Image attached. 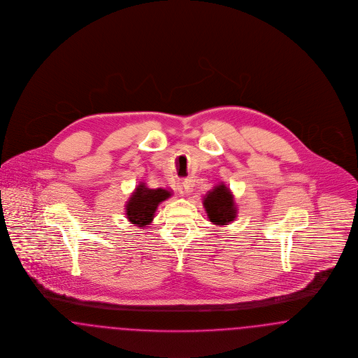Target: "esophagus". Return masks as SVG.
Segmentation results:
<instances>
[{"label": "esophagus", "mask_w": 358, "mask_h": 358, "mask_svg": "<svg viewBox=\"0 0 358 358\" xmlns=\"http://www.w3.org/2000/svg\"><path fill=\"white\" fill-rule=\"evenodd\" d=\"M176 189H178V194H179V195H188V194H189V191H191L188 180H182V182H179Z\"/></svg>", "instance_id": "34e87169"}]
</instances>
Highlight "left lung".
I'll return each mask as SVG.
<instances>
[{"label":"left lung","instance_id":"1","mask_svg":"<svg viewBox=\"0 0 358 358\" xmlns=\"http://www.w3.org/2000/svg\"><path fill=\"white\" fill-rule=\"evenodd\" d=\"M207 217L214 225H229L237 217L233 194L224 183L210 189L203 198Z\"/></svg>","mask_w":358,"mask_h":358}]
</instances>
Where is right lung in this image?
<instances>
[{
    "instance_id": "obj_1",
    "label": "right lung",
    "mask_w": 358,
    "mask_h": 358,
    "mask_svg": "<svg viewBox=\"0 0 358 358\" xmlns=\"http://www.w3.org/2000/svg\"><path fill=\"white\" fill-rule=\"evenodd\" d=\"M171 191L164 188H148L145 183H140L127 202V218L133 225H150L155 217V211L157 206L170 198Z\"/></svg>"
}]
</instances>
